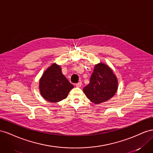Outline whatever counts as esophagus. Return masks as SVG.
<instances>
[{"label": "esophagus", "mask_w": 153, "mask_h": 153, "mask_svg": "<svg viewBox=\"0 0 153 153\" xmlns=\"http://www.w3.org/2000/svg\"><path fill=\"white\" fill-rule=\"evenodd\" d=\"M81 85H82V82L81 81L79 82H77V83L76 85V87H81Z\"/></svg>", "instance_id": "obj_1"}]
</instances>
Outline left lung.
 I'll return each mask as SVG.
<instances>
[{"mask_svg": "<svg viewBox=\"0 0 153 153\" xmlns=\"http://www.w3.org/2000/svg\"><path fill=\"white\" fill-rule=\"evenodd\" d=\"M118 88L117 79L112 70L104 63L95 65L89 84L83 91L89 100L99 104L111 99Z\"/></svg>", "mask_w": 153, "mask_h": 153, "instance_id": "obj_1", "label": "left lung"}]
</instances>
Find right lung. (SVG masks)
<instances>
[{
  "instance_id": "1",
  "label": "right lung",
  "mask_w": 153,
  "mask_h": 153,
  "mask_svg": "<svg viewBox=\"0 0 153 153\" xmlns=\"http://www.w3.org/2000/svg\"><path fill=\"white\" fill-rule=\"evenodd\" d=\"M39 88L41 95L45 100L57 102L67 97L74 86L62 74L59 65L54 63L43 73Z\"/></svg>"
}]
</instances>
